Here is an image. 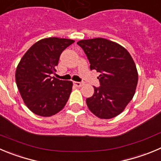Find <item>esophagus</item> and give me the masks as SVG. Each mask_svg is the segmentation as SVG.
<instances>
[{
  "label": "esophagus",
  "instance_id": "obj_1",
  "mask_svg": "<svg viewBox=\"0 0 161 161\" xmlns=\"http://www.w3.org/2000/svg\"><path fill=\"white\" fill-rule=\"evenodd\" d=\"M74 85L77 86V87H81L83 86V82H74Z\"/></svg>",
  "mask_w": 161,
  "mask_h": 161
}]
</instances>
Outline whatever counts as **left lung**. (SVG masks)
<instances>
[{"instance_id": "left-lung-1", "label": "left lung", "mask_w": 161, "mask_h": 161, "mask_svg": "<svg viewBox=\"0 0 161 161\" xmlns=\"http://www.w3.org/2000/svg\"><path fill=\"white\" fill-rule=\"evenodd\" d=\"M90 61L91 70L100 72V86L86 99L90 110L101 119H110L124 111L133 97L138 73L133 58L124 47L104 38L77 42Z\"/></svg>"}]
</instances>
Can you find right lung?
Instances as JSON below:
<instances>
[{"mask_svg":"<svg viewBox=\"0 0 161 161\" xmlns=\"http://www.w3.org/2000/svg\"><path fill=\"white\" fill-rule=\"evenodd\" d=\"M75 42L57 37L42 39L27 51L16 70V82L27 107L35 114L51 117L68 101L73 82L52 77L63 51Z\"/></svg>","mask_w":161,"mask_h":161,"instance_id":"right-lung-1","label":"right lung"}]
</instances>
